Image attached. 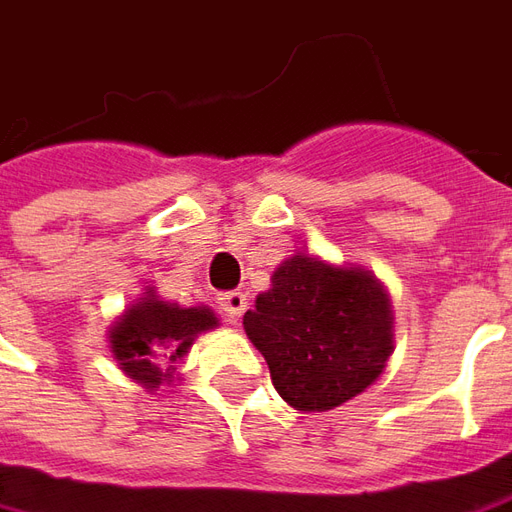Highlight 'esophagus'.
<instances>
[{
  "instance_id": "obj_1",
  "label": "esophagus",
  "mask_w": 512,
  "mask_h": 512,
  "mask_svg": "<svg viewBox=\"0 0 512 512\" xmlns=\"http://www.w3.org/2000/svg\"><path fill=\"white\" fill-rule=\"evenodd\" d=\"M219 310L224 313V316L230 318V321H238V318L244 316V310H246V293L244 291L219 293Z\"/></svg>"
}]
</instances>
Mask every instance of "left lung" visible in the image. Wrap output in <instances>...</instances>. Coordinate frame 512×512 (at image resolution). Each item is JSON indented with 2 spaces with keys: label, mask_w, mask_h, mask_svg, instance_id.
Here are the masks:
<instances>
[{
  "label": "left lung",
  "mask_w": 512,
  "mask_h": 512,
  "mask_svg": "<svg viewBox=\"0 0 512 512\" xmlns=\"http://www.w3.org/2000/svg\"><path fill=\"white\" fill-rule=\"evenodd\" d=\"M244 330L263 352L271 382L296 410H332L363 393L391 355V305L360 268L310 255L282 263L246 310Z\"/></svg>",
  "instance_id": "1"
}]
</instances>
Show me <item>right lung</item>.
<instances>
[{"label":"right lung","mask_w":512,"mask_h":512,"mask_svg":"<svg viewBox=\"0 0 512 512\" xmlns=\"http://www.w3.org/2000/svg\"><path fill=\"white\" fill-rule=\"evenodd\" d=\"M216 316L207 307L166 305L152 293L132 305L110 332V349L132 380L149 391L171 380V371L199 332L213 330Z\"/></svg>","instance_id":"1"}]
</instances>
